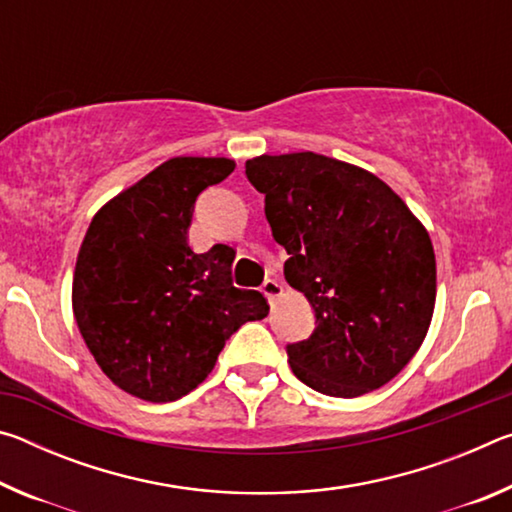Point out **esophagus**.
<instances>
[{"label":"esophagus","instance_id":"34e87169","mask_svg":"<svg viewBox=\"0 0 512 512\" xmlns=\"http://www.w3.org/2000/svg\"><path fill=\"white\" fill-rule=\"evenodd\" d=\"M262 293L268 298V302H273L275 298L282 296V284L277 282V280H266L262 284Z\"/></svg>","mask_w":512,"mask_h":512}]
</instances>
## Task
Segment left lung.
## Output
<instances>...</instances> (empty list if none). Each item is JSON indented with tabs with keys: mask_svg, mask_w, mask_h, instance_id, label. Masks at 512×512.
Masks as SVG:
<instances>
[{
	"mask_svg": "<svg viewBox=\"0 0 512 512\" xmlns=\"http://www.w3.org/2000/svg\"><path fill=\"white\" fill-rule=\"evenodd\" d=\"M246 176L289 255L284 277L316 314L314 334L287 348L293 375L345 400L388 384L431 325L427 228L375 173L327 155H257Z\"/></svg>",
	"mask_w": 512,
	"mask_h": 512,
	"instance_id": "obj_1",
	"label": "left lung"
}]
</instances>
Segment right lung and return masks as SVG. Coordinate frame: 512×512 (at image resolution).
<instances>
[{
    "instance_id": "add662e5",
    "label": "right lung",
    "mask_w": 512,
    "mask_h": 512,
    "mask_svg": "<svg viewBox=\"0 0 512 512\" xmlns=\"http://www.w3.org/2000/svg\"><path fill=\"white\" fill-rule=\"evenodd\" d=\"M235 160L180 155L146 173L94 214L76 257L72 309L112 384L146 402H173L205 381L225 341L262 320L259 291L232 284L235 250L194 253L196 196Z\"/></svg>"
}]
</instances>
